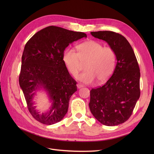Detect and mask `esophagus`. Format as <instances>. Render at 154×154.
Masks as SVG:
<instances>
[{"label": "esophagus", "instance_id": "1", "mask_svg": "<svg viewBox=\"0 0 154 154\" xmlns=\"http://www.w3.org/2000/svg\"><path fill=\"white\" fill-rule=\"evenodd\" d=\"M83 87H84V85H82V84H80V83H78V84H77L78 88H82Z\"/></svg>", "mask_w": 154, "mask_h": 154}]
</instances>
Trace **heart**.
Here are the masks:
<instances>
[{
	"label": "heart",
	"mask_w": 154,
	"mask_h": 154,
	"mask_svg": "<svg viewBox=\"0 0 154 154\" xmlns=\"http://www.w3.org/2000/svg\"><path fill=\"white\" fill-rule=\"evenodd\" d=\"M77 51L67 49L63 54V60L70 74L76 76L80 71L82 63H85L87 71L76 78L87 84L96 81L100 83L107 80L112 74L116 62V54L110 47H103L100 42L88 40L77 45Z\"/></svg>",
	"instance_id": "heart-1"
}]
</instances>
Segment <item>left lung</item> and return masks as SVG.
Segmentation results:
<instances>
[{
    "label": "left lung",
    "instance_id": "8db88e82",
    "mask_svg": "<svg viewBox=\"0 0 154 154\" xmlns=\"http://www.w3.org/2000/svg\"><path fill=\"white\" fill-rule=\"evenodd\" d=\"M91 33L114 50L117 63L108 81L91 89L90 110L101 124L118 125L128 119L140 96L139 65L132 48L122 35L109 31Z\"/></svg>",
    "mask_w": 154,
    "mask_h": 154
}]
</instances>
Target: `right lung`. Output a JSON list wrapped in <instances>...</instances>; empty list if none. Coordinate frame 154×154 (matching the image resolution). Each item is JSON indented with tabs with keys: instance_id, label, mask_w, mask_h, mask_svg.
I'll return each instance as SVG.
<instances>
[{
	"instance_id": "add662e5",
	"label": "right lung",
	"mask_w": 154,
	"mask_h": 154,
	"mask_svg": "<svg viewBox=\"0 0 154 154\" xmlns=\"http://www.w3.org/2000/svg\"><path fill=\"white\" fill-rule=\"evenodd\" d=\"M83 37H87L84 32L51 26L37 32L26 43L19 84L29 112L38 122L53 125L67 114L69 100L77 87L63 62V54L70 44ZM41 90L51 103L50 109L42 114L33 101L36 92Z\"/></svg>"
}]
</instances>
